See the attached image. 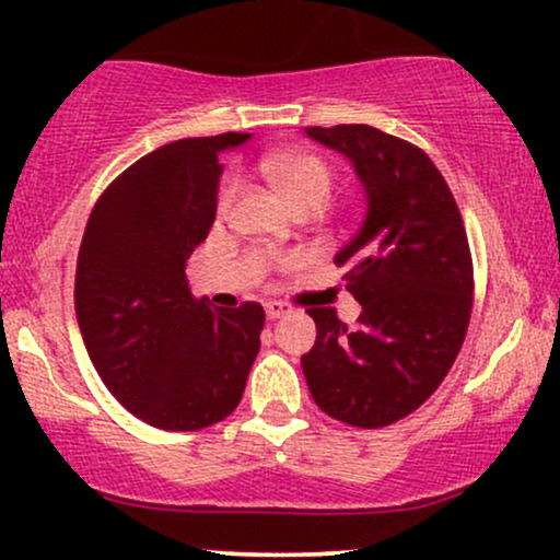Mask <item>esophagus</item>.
I'll use <instances>...</instances> for the list:
<instances>
[{
	"mask_svg": "<svg viewBox=\"0 0 560 560\" xmlns=\"http://www.w3.org/2000/svg\"><path fill=\"white\" fill-rule=\"evenodd\" d=\"M289 313H292V307L287 305V302H266V316L271 318V320H276V318H284V316H289Z\"/></svg>",
	"mask_w": 560,
	"mask_h": 560,
	"instance_id": "obj_1",
	"label": "esophagus"
}]
</instances>
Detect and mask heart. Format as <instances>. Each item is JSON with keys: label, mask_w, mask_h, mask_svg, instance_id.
<instances>
[{"label": "heart", "mask_w": 560, "mask_h": 560, "mask_svg": "<svg viewBox=\"0 0 560 560\" xmlns=\"http://www.w3.org/2000/svg\"><path fill=\"white\" fill-rule=\"evenodd\" d=\"M262 173L294 213H320L334 189L331 168L313 152H276L262 160ZM240 191V178L226 176L218 189V213H226Z\"/></svg>", "instance_id": "heart-1"}]
</instances>
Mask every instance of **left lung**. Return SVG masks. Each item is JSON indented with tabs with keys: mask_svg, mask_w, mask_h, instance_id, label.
Here are the masks:
<instances>
[{
	"mask_svg": "<svg viewBox=\"0 0 560 560\" xmlns=\"http://www.w3.org/2000/svg\"><path fill=\"white\" fill-rule=\"evenodd\" d=\"M337 150L363 184L361 229L334 255L363 305L350 331L334 307H313L316 345L302 355L313 400L331 419L378 429L413 413L440 387L471 318V253L453 191L408 141L374 126L305 128Z\"/></svg>",
	"mask_w": 560,
	"mask_h": 560,
	"instance_id": "1",
	"label": "left lung"
}]
</instances>
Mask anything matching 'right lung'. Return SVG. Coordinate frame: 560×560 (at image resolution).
Here are the masks:
<instances>
[{
	"mask_svg": "<svg viewBox=\"0 0 560 560\" xmlns=\"http://www.w3.org/2000/svg\"><path fill=\"white\" fill-rule=\"evenodd\" d=\"M249 133L178 139L96 199L75 268V318L96 374L137 419L165 432L223 421L260 350L258 302L213 311L191 298L186 260L215 221L218 155Z\"/></svg>",
	"mask_w": 560,
	"mask_h": 560,
	"instance_id": "right-lung-1",
	"label": "right lung"
}]
</instances>
